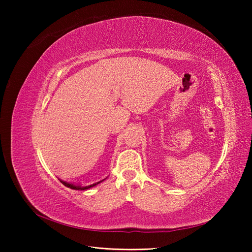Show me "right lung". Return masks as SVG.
Listing matches in <instances>:
<instances>
[{
	"label": "right lung",
	"instance_id": "1",
	"mask_svg": "<svg viewBox=\"0 0 252 252\" xmlns=\"http://www.w3.org/2000/svg\"><path fill=\"white\" fill-rule=\"evenodd\" d=\"M102 181H100V182H97V183H94V184H93V185H89V186H81V185H74V184H70V183H67V182H64V181H62L61 180V183H62L63 185H65L66 187H69V188H71V189H74V190H86V189H89V188H91V187H94V186H95V185H97L98 183H101Z\"/></svg>",
	"mask_w": 252,
	"mask_h": 252
}]
</instances>
